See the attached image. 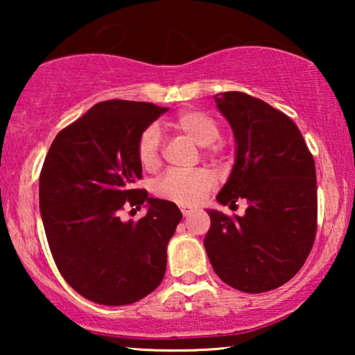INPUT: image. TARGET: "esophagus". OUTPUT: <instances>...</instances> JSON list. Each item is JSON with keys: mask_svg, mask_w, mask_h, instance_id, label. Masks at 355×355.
Returning <instances> with one entry per match:
<instances>
[{"mask_svg": "<svg viewBox=\"0 0 355 355\" xmlns=\"http://www.w3.org/2000/svg\"><path fill=\"white\" fill-rule=\"evenodd\" d=\"M181 211H182L184 216H191L192 213L196 211V208H192V207H189V205H182L181 207Z\"/></svg>", "mask_w": 355, "mask_h": 355, "instance_id": "1", "label": "esophagus"}]
</instances>
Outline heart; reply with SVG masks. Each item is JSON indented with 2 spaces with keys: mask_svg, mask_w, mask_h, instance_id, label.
Wrapping results in <instances>:
<instances>
[{
  "mask_svg": "<svg viewBox=\"0 0 355 355\" xmlns=\"http://www.w3.org/2000/svg\"><path fill=\"white\" fill-rule=\"evenodd\" d=\"M178 132L187 135L200 147H208L220 137V125L203 111H181L168 123ZM159 130L150 125L140 134L137 142V158L144 168L152 169L159 163ZM213 186V178L205 171H168L155 184V193L178 203H197Z\"/></svg>",
  "mask_w": 355,
  "mask_h": 355,
  "instance_id": "heart-1",
  "label": "heart"
}]
</instances>
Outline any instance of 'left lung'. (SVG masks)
Wrapping results in <instances>:
<instances>
[{"instance_id": "1", "label": "left lung", "mask_w": 355, "mask_h": 355, "mask_svg": "<svg viewBox=\"0 0 355 355\" xmlns=\"http://www.w3.org/2000/svg\"><path fill=\"white\" fill-rule=\"evenodd\" d=\"M236 142L218 203L247 202L242 216L210 210L203 245L215 273L242 293L276 289L302 268L317 231L315 162L297 125L242 92L215 95Z\"/></svg>"}]
</instances>
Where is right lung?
Wrapping results in <instances>:
<instances>
[{
  "label": "right lung",
  "instance_id": "right-lung-1",
  "mask_svg": "<svg viewBox=\"0 0 355 355\" xmlns=\"http://www.w3.org/2000/svg\"><path fill=\"white\" fill-rule=\"evenodd\" d=\"M168 108L144 101L96 103L53 140L40 174V213L55 263L76 293L95 304L129 305L162 283L166 249L182 213L135 189L140 134ZM128 201L145 205L121 222Z\"/></svg>",
  "mask_w": 355,
  "mask_h": 355
}]
</instances>
